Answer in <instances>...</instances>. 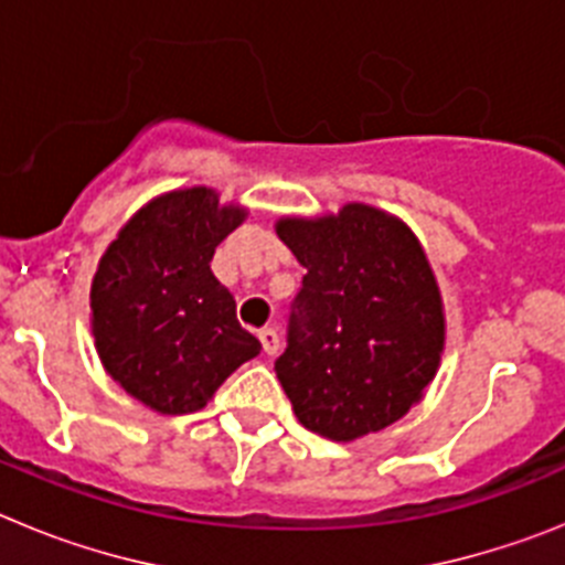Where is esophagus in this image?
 I'll return each instance as SVG.
<instances>
[{
    "label": "esophagus",
    "mask_w": 565,
    "mask_h": 565,
    "mask_svg": "<svg viewBox=\"0 0 565 565\" xmlns=\"http://www.w3.org/2000/svg\"><path fill=\"white\" fill-rule=\"evenodd\" d=\"M257 337H259V344H263V351H266L268 356H274V353L279 351V333L274 331V328H263Z\"/></svg>",
    "instance_id": "obj_1"
}]
</instances>
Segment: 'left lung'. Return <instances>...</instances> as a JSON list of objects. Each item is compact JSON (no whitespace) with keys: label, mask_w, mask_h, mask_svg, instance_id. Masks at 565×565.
<instances>
[{"label":"left lung","mask_w":565,"mask_h":565,"mask_svg":"<svg viewBox=\"0 0 565 565\" xmlns=\"http://www.w3.org/2000/svg\"><path fill=\"white\" fill-rule=\"evenodd\" d=\"M277 234L308 271L274 362L294 413L331 441L384 430L422 398L444 351L441 294L416 234L364 203L286 217Z\"/></svg>","instance_id":"left-lung-1"}]
</instances>
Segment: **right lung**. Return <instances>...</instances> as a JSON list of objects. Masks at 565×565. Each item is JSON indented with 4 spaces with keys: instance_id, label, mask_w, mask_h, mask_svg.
I'll use <instances>...</instances> for the list:
<instances>
[{
    "instance_id": "add662e5",
    "label": "right lung",
    "mask_w": 565,
    "mask_h": 565,
    "mask_svg": "<svg viewBox=\"0 0 565 565\" xmlns=\"http://www.w3.org/2000/svg\"><path fill=\"white\" fill-rule=\"evenodd\" d=\"M243 214L206 186L169 192L135 214L98 263L89 291L98 356L152 411H201L259 353L209 266Z\"/></svg>"
}]
</instances>
